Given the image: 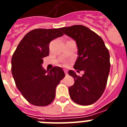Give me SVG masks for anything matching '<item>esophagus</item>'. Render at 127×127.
I'll list each match as a JSON object with an SVG mask.
<instances>
[{
    "mask_svg": "<svg viewBox=\"0 0 127 127\" xmlns=\"http://www.w3.org/2000/svg\"><path fill=\"white\" fill-rule=\"evenodd\" d=\"M64 73H65L66 75H68V71H67V70H64Z\"/></svg>",
    "mask_w": 127,
    "mask_h": 127,
    "instance_id": "34e87169",
    "label": "esophagus"
}]
</instances>
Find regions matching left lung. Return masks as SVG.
<instances>
[{"instance_id": "1", "label": "left lung", "mask_w": 127, "mask_h": 127, "mask_svg": "<svg viewBox=\"0 0 127 127\" xmlns=\"http://www.w3.org/2000/svg\"><path fill=\"white\" fill-rule=\"evenodd\" d=\"M61 30L75 40L78 57L73 68L78 72H85L80 77L69 70L68 74L75 81L68 88L70 97L79 105H92L101 97L106 88L110 68L108 50L101 37L85 26L73 25Z\"/></svg>"}]
</instances>
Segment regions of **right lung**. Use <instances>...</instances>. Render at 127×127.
Instances as JSON below:
<instances>
[{"label":"right lung","instance_id":"obj_1","mask_svg":"<svg viewBox=\"0 0 127 127\" xmlns=\"http://www.w3.org/2000/svg\"><path fill=\"white\" fill-rule=\"evenodd\" d=\"M59 29H35L19 42L11 59V73L18 90L35 106L50 105L55 99V89L64 77L61 67L50 71L42 67L43 58L49 55L52 40L64 35Z\"/></svg>","mask_w":127,"mask_h":127}]
</instances>
